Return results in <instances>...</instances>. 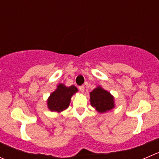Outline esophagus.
I'll list each match as a JSON object with an SVG mask.
<instances>
[{
	"mask_svg": "<svg viewBox=\"0 0 159 159\" xmlns=\"http://www.w3.org/2000/svg\"><path fill=\"white\" fill-rule=\"evenodd\" d=\"M78 89H79V90L81 91V92H84V85L79 86V88H78Z\"/></svg>",
	"mask_w": 159,
	"mask_h": 159,
	"instance_id": "34e87169",
	"label": "esophagus"
}]
</instances>
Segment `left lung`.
<instances>
[{
	"label": "left lung",
	"mask_w": 159,
	"mask_h": 159,
	"mask_svg": "<svg viewBox=\"0 0 159 159\" xmlns=\"http://www.w3.org/2000/svg\"><path fill=\"white\" fill-rule=\"evenodd\" d=\"M90 102L92 107L101 113L113 109L115 106L113 96L101 86H98L90 92Z\"/></svg>",
	"instance_id": "1"
}]
</instances>
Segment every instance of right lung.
<instances>
[{
  "mask_svg": "<svg viewBox=\"0 0 159 159\" xmlns=\"http://www.w3.org/2000/svg\"><path fill=\"white\" fill-rule=\"evenodd\" d=\"M78 91V89L74 85L66 87L64 84H59L47 99L48 109L52 112H62L68 108L71 96Z\"/></svg>",
  "mask_w": 159,
  "mask_h": 159,
  "instance_id": "obj_1",
  "label": "right lung"
}]
</instances>
